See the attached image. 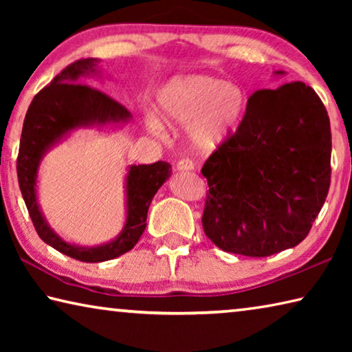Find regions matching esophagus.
Here are the masks:
<instances>
[{
  "mask_svg": "<svg viewBox=\"0 0 352 352\" xmlns=\"http://www.w3.org/2000/svg\"><path fill=\"white\" fill-rule=\"evenodd\" d=\"M177 170H194V162L192 160H180V162L177 163Z\"/></svg>",
  "mask_w": 352,
  "mask_h": 352,
  "instance_id": "obj_1",
  "label": "esophagus"
}]
</instances>
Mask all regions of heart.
<instances>
[{"label":"heart","instance_id":"b5f03b06","mask_svg":"<svg viewBox=\"0 0 352 352\" xmlns=\"http://www.w3.org/2000/svg\"><path fill=\"white\" fill-rule=\"evenodd\" d=\"M242 104V93L234 85L204 74L177 77L158 99L164 121L170 126H188L190 144L201 153L223 144L239 121ZM147 126L155 135L164 133L157 118H148Z\"/></svg>","mask_w":352,"mask_h":352}]
</instances>
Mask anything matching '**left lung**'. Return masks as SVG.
Instances as JSON below:
<instances>
[{"label":"left lung","mask_w":352,"mask_h":352,"mask_svg":"<svg viewBox=\"0 0 352 352\" xmlns=\"http://www.w3.org/2000/svg\"><path fill=\"white\" fill-rule=\"evenodd\" d=\"M331 148L329 116L311 87L290 82L253 93L236 133L201 168L210 186L205 234L250 258L298 245L329 190Z\"/></svg>","instance_id":"left-lung-1"}]
</instances>
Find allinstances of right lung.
I'll list each match as a JSON object with an SVG mask.
<instances>
[{
    "label": "right lung",
    "instance_id": "obj_1",
    "mask_svg": "<svg viewBox=\"0 0 352 352\" xmlns=\"http://www.w3.org/2000/svg\"><path fill=\"white\" fill-rule=\"evenodd\" d=\"M96 62V58L76 60L35 94L23 122L16 158L20 190L40 239L57 252L82 262L110 261L132 250L146 230L153 195L172 174L170 164L166 162L130 166L126 178V225L116 239L104 245H71L46 223L38 208L35 186L38 166L47 148L76 129L127 122L132 118L126 107L85 83L87 77L98 74Z\"/></svg>",
    "mask_w": 352,
    "mask_h": 352
}]
</instances>
